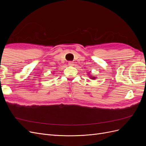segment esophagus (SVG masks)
Returning a JSON list of instances; mask_svg holds the SVG:
<instances>
[{
	"instance_id": "34e87169",
	"label": "esophagus",
	"mask_w": 146,
	"mask_h": 146,
	"mask_svg": "<svg viewBox=\"0 0 146 146\" xmlns=\"http://www.w3.org/2000/svg\"><path fill=\"white\" fill-rule=\"evenodd\" d=\"M68 64H69V66H73L74 63L72 62V61H69V62H68Z\"/></svg>"
}]
</instances>
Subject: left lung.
I'll return each mask as SVG.
<instances>
[{
	"instance_id": "obj_1",
	"label": "left lung",
	"mask_w": 146,
	"mask_h": 146,
	"mask_svg": "<svg viewBox=\"0 0 146 146\" xmlns=\"http://www.w3.org/2000/svg\"><path fill=\"white\" fill-rule=\"evenodd\" d=\"M91 78H93V79H94V78H94V77H91Z\"/></svg>"
}]
</instances>
